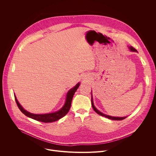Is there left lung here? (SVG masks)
I'll use <instances>...</instances> for the list:
<instances>
[{
	"label": "left lung",
	"instance_id": "1",
	"mask_svg": "<svg viewBox=\"0 0 156 156\" xmlns=\"http://www.w3.org/2000/svg\"><path fill=\"white\" fill-rule=\"evenodd\" d=\"M128 48L129 49L132 51V52H138L134 48H133L132 46H128ZM91 105H92V107L94 109V110L95 111V112L98 114L99 115H101V116H103V117H105L108 119H110V120H123L125 119L126 117H112V116H110V115H106V114H104L103 113H102L101 112H100V111L99 110H98L96 107L94 106V102H93V96H92V93H91Z\"/></svg>",
	"mask_w": 156,
	"mask_h": 156
}]
</instances>
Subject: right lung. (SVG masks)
<instances>
[{
	"instance_id": "1",
	"label": "right lung",
	"mask_w": 156,
	"mask_h": 156,
	"mask_svg": "<svg viewBox=\"0 0 156 156\" xmlns=\"http://www.w3.org/2000/svg\"><path fill=\"white\" fill-rule=\"evenodd\" d=\"M80 84V83L79 82L73 87L70 89V90L68 91L67 94H66L65 104L59 110L57 111V112L49 113V114H35L29 112L28 111L25 110L23 108V107L20 105V104L18 102V101L15 96V94H14V96H15L16 103L19 109L21 110V112L23 114H24L26 116H27L31 119H33L34 120H36L37 121H39V122H44V123H50V122H55V121L62 119L69 112V111L71 107L73 95H74L75 93L76 92V91L77 90V89L79 87Z\"/></svg>"
}]
</instances>
